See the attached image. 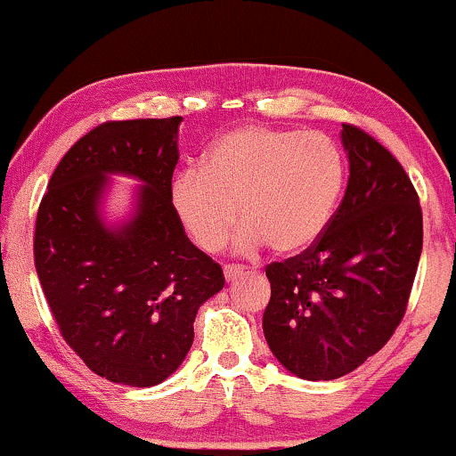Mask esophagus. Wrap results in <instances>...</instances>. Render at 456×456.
<instances>
[{"label": "esophagus", "instance_id": "obj_1", "mask_svg": "<svg viewBox=\"0 0 456 456\" xmlns=\"http://www.w3.org/2000/svg\"><path fill=\"white\" fill-rule=\"evenodd\" d=\"M245 270L247 267L245 265H236V264H226L224 265V276H226V280L230 282V280H234V278H239V276H242V273H245Z\"/></svg>", "mask_w": 456, "mask_h": 456}]
</instances>
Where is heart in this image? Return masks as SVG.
Returning a JSON list of instances; mask_svg holds the SVG:
<instances>
[{
    "instance_id": "heart-1",
    "label": "heart",
    "mask_w": 456,
    "mask_h": 456,
    "mask_svg": "<svg viewBox=\"0 0 456 456\" xmlns=\"http://www.w3.org/2000/svg\"><path fill=\"white\" fill-rule=\"evenodd\" d=\"M346 186V159L326 134L242 126L209 149L203 167L178 172L172 209L199 248L226 245L240 209L239 251L292 255L326 232Z\"/></svg>"
}]
</instances>
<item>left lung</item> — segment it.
<instances>
[{
	"mask_svg": "<svg viewBox=\"0 0 456 456\" xmlns=\"http://www.w3.org/2000/svg\"><path fill=\"white\" fill-rule=\"evenodd\" d=\"M342 142L348 184L326 232L265 267L267 345L314 382L346 376L392 338L423 247L419 195L401 161L354 124H342Z\"/></svg>",
	"mask_w": 456,
	"mask_h": 456,
	"instance_id": "8db88e82",
	"label": "left lung"
}]
</instances>
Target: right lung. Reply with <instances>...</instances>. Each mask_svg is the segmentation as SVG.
Instances as JSON below:
<instances>
[{
  "label": "right lung",
  "instance_id": "right-lung-1",
  "mask_svg": "<svg viewBox=\"0 0 456 456\" xmlns=\"http://www.w3.org/2000/svg\"><path fill=\"white\" fill-rule=\"evenodd\" d=\"M183 116L103 122L68 149L35 224V267L61 338L93 373L147 388L178 370L222 267L192 245L172 209ZM146 183L120 231L96 216L104 174Z\"/></svg>",
  "mask_w": 456,
  "mask_h": 456
}]
</instances>
